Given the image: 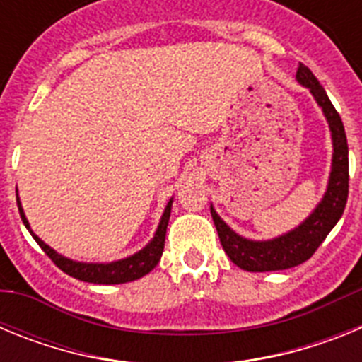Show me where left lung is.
Masks as SVG:
<instances>
[{
  "label": "left lung",
  "mask_w": 362,
  "mask_h": 362,
  "mask_svg": "<svg viewBox=\"0 0 362 362\" xmlns=\"http://www.w3.org/2000/svg\"><path fill=\"white\" fill-rule=\"evenodd\" d=\"M296 78L300 85L308 86L330 124L332 139H334L330 183H328V190L317 209L313 210L312 216L299 228L284 233L277 239H272V241H248V239L239 238L238 233L232 232L221 221L216 210L210 209L223 250L232 259L233 264H238L246 272L286 270V268L297 267V264L308 261L315 254L319 245L325 241L326 235L330 233V230L334 228L335 223L341 219L344 206H346L350 175H348V143L343 121L332 105L330 98L326 95L325 88L319 85L317 78L313 76L308 66L299 63Z\"/></svg>",
  "instance_id": "8db88e82"
}]
</instances>
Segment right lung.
<instances>
[{"mask_svg": "<svg viewBox=\"0 0 362 362\" xmlns=\"http://www.w3.org/2000/svg\"><path fill=\"white\" fill-rule=\"evenodd\" d=\"M19 216L23 219L25 226L28 228V232L32 233V238L36 239L37 245L41 246V250L52 259V263L56 264L59 270H63L65 274H69L70 277H76L79 281H85V283H94V284H121L129 283V281H136L139 277L146 276L150 270L156 268V264L159 263V259L163 255V248H165V235H166V226H168V217H170V209L172 201H168L166 204L165 214L161 217V223L158 226V232L153 235L152 241L143 248L141 252L134 254L132 257L121 259L116 263L108 264H92V263H76V261H70V259L63 257V255L56 254V252L50 248V246L45 245L36 233L32 232L30 226H28V221L25 217L23 210H21V204L18 201Z\"/></svg>", "mask_w": 362, "mask_h": 362, "instance_id": "right-lung-1", "label": "right lung"}]
</instances>
